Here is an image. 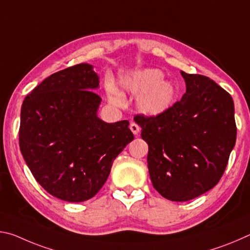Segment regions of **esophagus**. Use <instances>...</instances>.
I'll use <instances>...</instances> for the list:
<instances>
[{"label": "esophagus", "instance_id": "esophagus-1", "mask_svg": "<svg viewBox=\"0 0 250 250\" xmlns=\"http://www.w3.org/2000/svg\"><path fill=\"white\" fill-rule=\"evenodd\" d=\"M130 130L132 131V133L134 135H137L139 133V131H140V126H139L135 122H131L130 124Z\"/></svg>", "mask_w": 250, "mask_h": 250}]
</instances>
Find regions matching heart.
I'll use <instances>...</instances> for the list:
<instances>
[{
  "mask_svg": "<svg viewBox=\"0 0 250 250\" xmlns=\"http://www.w3.org/2000/svg\"><path fill=\"white\" fill-rule=\"evenodd\" d=\"M120 84L131 95L139 96L137 108L142 115L158 117L166 113L174 104L176 88L174 83L164 79V73L158 68L137 70L124 76ZM113 103L121 104L120 96L112 86L108 88Z\"/></svg>",
  "mask_w": 250,
  "mask_h": 250,
  "instance_id": "heart-1",
  "label": "heart"
}]
</instances>
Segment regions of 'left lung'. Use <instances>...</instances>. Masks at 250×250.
<instances>
[{
	"label": "left lung",
	"instance_id": "1",
	"mask_svg": "<svg viewBox=\"0 0 250 250\" xmlns=\"http://www.w3.org/2000/svg\"><path fill=\"white\" fill-rule=\"evenodd\" d=\"M181 75L186 91L180 101L161 116L134 117L149 146L153 188L173 202L193 200L218 183L237 133L230 95L206 76Z\"/></svg>",
	"mask_w": 250,
	"mask_h": 250
}]
</instances>
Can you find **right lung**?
<instances>
[{"label": "right lung", "mask_w": 250, "mask_h": 250, "mask_svg": "<svg viewBox=\"0 0 250 250\" xmlns=\"http://www.w3.org/2000/svg\"><path fill=\"white\" fill-rule=\"evenodd\" d=\"M98 88L94 66L83 62L50 75L23 101L21 152L35 180L59 200L94 197L134 139L128 120L107 124L97 115Z\"/></svg>", "instance_id": "add662e5"}]
</instances>
